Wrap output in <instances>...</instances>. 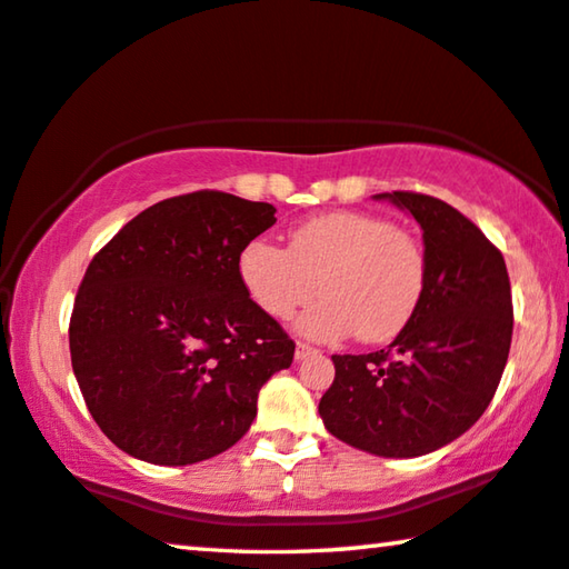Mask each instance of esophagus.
<instances>
[{"mask_svg":"<svg viewBox=\"0 0 569 569\" xmlns=\"http://www.w3.org/2000/svg\"><path fill=\"white\" fill-rule=\"evenodd\" d=\"M293 355H296V362H303V359H309L311 355H317V349L309 347V345H301V341H299V345H296Z\"/></svg>","mask_w":569,"mask_h":569,"instance_id":"esophagus-1","label":"esophagus"}]
</instances>
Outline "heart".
<instances>
[{
  "label": "heart",
  "mask_w": 569,
  "mask_h": 569,
  "mask_svg": "<svg viewBox=\"0 0 569 569\" xmlns=\"http://www.w3.org/2000/svg\"><path fill=\"white\" fill-rule=\"evenodd\" d=\"M238 276L250 301L278 321L309 303L319 286L321 301L296 321L303 337L387 341L426 296L428 258L410 232L377 214L339 210L301 222L288 250L266 238L246 242Z\"/></svg>",
  "instance_id": "heart-1"
}]
</instances>
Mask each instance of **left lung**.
Here are the masks:
<instances>
[{
	"instance_id": "obj_1",
	"label": "left lung",
	"mask_w": 569,
	"mask_h": 569,
	"mask_svg": "<svg viewBox=\"0 0 569 569\" xmlns=\"http://www.w3.org/2000/svg\"><path fill=\"white\" fill-rule=\"evenodd\" d=\"M420 224L426 296L395 341L372 355H333L319 402L323 426L351 448L418 458L453 443L489 408L511 347L513 309L503 256L456 207L382 192Z\"/></svg>"
}]
</instances>
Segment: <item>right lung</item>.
<instances>
[{
    "instance_id": "add662e5",
    "label": "right lung",
    "mask_w": 569,
    "mask_h": 569,
    "mask_svg": "<svg viewBox=\"0 0 569 569\" xmlns=\"http://www.w3.org/2000/svg\"><path fill=\"white\" fill-rule=\"evenodd\" d=\"M276 207L228 192L151 204L90 260L70 317V359L116 448L189 466L246 436L258 392L293 341L250 301L238 256Z\"/></svg>"
}]
</instances>
